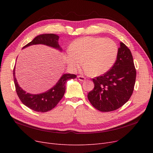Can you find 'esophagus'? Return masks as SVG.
<instances>
[{
    "label": "esophagus",
    "mask_w": 153,
    "mask_h": 153,
    "mask_svg": "<svg viewBox=\"0 0 153 153\" xmlns=\"http://www.w3.org/2000/svg\"><path fill=\"white\" fill-rule=\"evenodd\" d=\"M78 80H79L80 81H82V82H84L85 80V78L84 76H81V75H78Z\"/></svg>",
    "instance_id": "obj_1"
}]
</instances>
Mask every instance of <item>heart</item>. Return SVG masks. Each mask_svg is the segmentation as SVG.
Wrapping results in <instances>:
<instances>
[{
    "label": "heart",
    "instance_id": "heart-1",
    "mask_svg": "<svg viewBox=\"0 0 153 153\" xmlns=\"http://www.w3.org/2000/svg\"><path fill=\"white\" fill-rule=\"evenodd\" d=\"M69 52L66 61L72 70L80 68L83 60L87 73L100 76L108 72L114 66L118 47L112 39L84 37L74 41Z\"/></svg>",
    "mask_w": 153,
    "mask_h": 153
}]
</instances>
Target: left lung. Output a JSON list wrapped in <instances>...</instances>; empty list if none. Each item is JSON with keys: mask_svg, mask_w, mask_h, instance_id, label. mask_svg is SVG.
Wrapping results in <instances>:
<instances>
[{"mask_svg": "<svg viewBox=\"0 0 153 153\" xmlns=\"http://www.w3.org/2000/svg\"><path fill=\"white\" fill-rule=\"evenodd\" d=\"M135 80L136 69L131 51L121 42L112 68L102 76L92 78L94 88L88 94V100L101 112L117 110L130 98Z\"/></svg>", "mask_w": 153, "mask_h": 153, "instance_id": "8db88e82", "label": "left lung"}]
</instances>
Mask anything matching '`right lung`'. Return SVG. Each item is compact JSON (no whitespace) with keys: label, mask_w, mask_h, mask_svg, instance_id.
I'll return each instance as SVG.
<instances>
[{"label":"right lung","mask_w":153,"mask_h":153,"mask_svg":"<svg viewBox=\"0 0 153 153\" xmlns=\"http://www.w3.org/2000/svg\"><path fill=\"white\" fill-rule=\"evenodd\" d=\"M59 38V36L54 34H40L37 36L31 42L26 45L23 48L28 47L31 45L41 44L61 51L62 48L58 43ZM76 75L73 74H64L57 82V84L48 91L43 93L32 94L27 93L18 85L15 77V67L13 69L14 82H15L17 95L19 97L20 101L28 108L36 112H46L53 109L64 95L66 91V83L67 81L76 78Z\"/></svg>","instance_id":"obj_1"}]
</instances>
